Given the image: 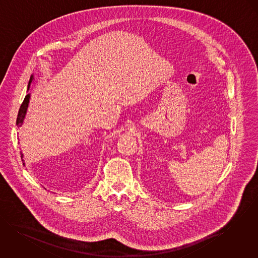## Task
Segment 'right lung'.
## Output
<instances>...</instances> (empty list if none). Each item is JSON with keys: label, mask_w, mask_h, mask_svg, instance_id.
<instances>
[{"label": "right lung", "mask_w": 258, "mask_h": 258, "mask_svg": "<svg viewBox=\"0 0 258 258\" xmlns=\"http://www.w3.org/2000/svg\"><path fill=\"white\" fill-rule=\"evenodd\" d=\"M34 80V77H33V75H32L31 78H30L29 82H28L27 91L29 90L30 84H31V82H32V80ZM29 101H30V93H27L26 96H25V98L23 100V102H22V104H21V106H20V111H19V115H18V119H17V125H18L19 127H20V126L22 125V123H23V121H24V119H25V116H26V113H27V109H28V105H29ZM20 157H21V160H22L23 165H24V160H23V154H22V152H20Z\"/></svg>", "instance_id": "1"}]
</instances>
